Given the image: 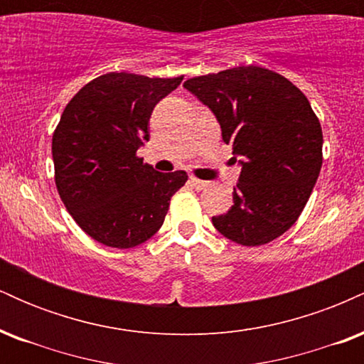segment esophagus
Wrapping results in <instances>:
<instances>
[{
  "label": "esophagus",
  "mask_w": 364,
  "mask_h": 364,
  "mask_svg": "<svg viewBox=\"0 0 364 364\" xmlns=\"http://www.w3.org/2000/svg\"><path fill=\"white\" fill-rule=\"evenodd\" d=\"M190 183H191V186L195 188V190H203V188H207V185H208L207 181H202V179H198L195 176L190 178Z\"/></svg>",
  "instance_id": "1"
}]
</instances>
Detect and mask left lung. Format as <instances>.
Listing matches in <instances>:
<instances>
[{"label": "left lung", "mask_w": 364, "mask_h": 364, "mask_svg": "<svg viewBox=\"0 0 364 364\" xmlns=\"http://www.w3.org/2000/svg\"><path fill=\"white\" fill-rule=\"evenodd\" d=\"M183 87L214 111L223 140L241 161L228 214L215 229L243 246L279 237L301 215L318 179L320 121L294 83L262 66H236L188 78Z\"/></svg>", "instance_id": "left-lung-1"}]
</instances>
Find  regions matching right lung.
I'll list each match as a JSON object with an SVG mask.
<instances>
[{
  "label": "right lung",
  "instance_id": "add662e5",
  "mask_svg": "<svg viewBox=\"0 0 364 364\" xmlns=\"http://www.w3.org/2000/svg\"><path fill=\"white\" fill-rule=\"evenodd\" d=\"M181 80L112 72L85 83L66 104L53 133L54 181L92 240L127 250L161 229L188 174L157 173L136 150L149 140L156 104Z\"/></svg>",
  "mask_w": 364,
  "mask_h": 364
}]
</instances>
